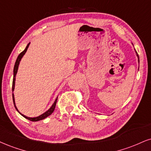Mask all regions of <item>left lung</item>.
Listing matches in <instances>:
<instances>
[{
  "mask_svg": "<svg viewBox=\"0 0 151 151\" xmlns=\"http://www.w3.org/2000/svg\"><path fill=\"white\" fill-rule=\"evenodd\" d=\"M136 52H137V51H136ZM137 56H138V60H139V55H138V54H137Z\"/></svg>",
  "mask_w": 151,
  "mask_h": 151,
  "instance_id": "left-lung-1",
  "label": "left lung"
}]
</instances>
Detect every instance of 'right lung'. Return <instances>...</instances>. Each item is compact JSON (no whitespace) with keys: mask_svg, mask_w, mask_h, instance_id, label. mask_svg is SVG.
<instances>
[{"mask_svg":"<svg viewBox=\"0 0 151 151\" xmlns=\"http://www.w3.org/2000/svg\"><path fill=\"white\" fill-rule=\"evenodd\" d=\"M29 46V44L27 45V47H26V48H25L24 50L19 55H18L17 60H16L15 64H14V70H13V81H12V91H13L14 88V83H15V76H16V74H17V72L18 66H19V62H20L22 58L23 57V55L25 54V52H27V48H28ZM12 99H13V103H14V108H15L16 110H17V111L19 112V110H17V107H16V105H15V103H14V94L13 93H12ZM57 99H56V100L55 101V102H54V103H53V104H52V105L51 106V108L49 109L48 110H47L46 112H44V113L42 114V115H41L40 116H39V117H27V116H25V115H22V114H21L24 117H25V118H26V119H29V120H30V121L37 122V121H39V120H41V119H45V118H46L47 117H48L49 115H50L52 113V112H53L54 110H55V108L56 103H57Z\"/></svg>","mask_w":151,"mask_h":151,"instance_id":"add662e5","label":"right lung"}]
</instances>
